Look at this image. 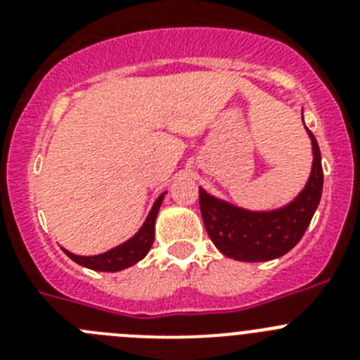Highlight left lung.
<instances>
[{"label": "left lung", "instance_id": "1", "mask_svg": "<svg viewBox=\"0 0 360 360\" xmlns=\"http://www.w3.org/2000/svg\"><path fill=\"white\" fill-rule=\"evenodd\" d=\"M311 141V173L304 189L276 211H247L211 196L200 187L203 225L216 249L238 262H270L292 250L311 221L323 195V165L316 136Z\"/></svg>", "mask_w": 360, "mask_h": 360}]
</instances>
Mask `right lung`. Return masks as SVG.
Wrapping results in <instances>:
<instances>
[{"label":"right lung","instance_id":"right-lung-1","mask_svg":"<svg viewBox=\"0 0 360 360\" xmlns=\"http://www.w3.org/2000/svg\"><path fill=\"white\" fill-rule=\"evenodd\" d=\"M165 193H162L157 198V202L153 203L151 211H149L148 218H146L144 225L139 229L135 236L129 238L128 241L120 243L115 249L108 250V252L97 254V256H77L68 250H65L66 256L73 259L79 265L86 266V269L98 270V272H119V270L128 269V266L135 265L149 252L151 249L153 240H155V219H157L158 209L162 205Z\"/></svg>","mask_w":360,"mask_h":360}]
</instances>
